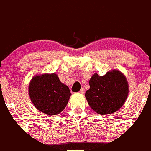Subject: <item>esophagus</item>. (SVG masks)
<instances>
[{"label":"esophagus","instance_id":"1","mask_svg":"<svg viewBox=\"0 0 151 151\" xmlns=\"http://www.w3.org/2000/svg\"><path fill=\"white\" fill-rule=\"evenodd\" d=\"M79 93H80V94H84V93H85V89L84 88H81V90H80Z\"/></svg>","mask_w":151,"mask_h":151}]
</instances>
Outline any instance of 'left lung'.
Segmentation results:
<instances>
[{
	"label": "left lung",
	"mask_w": 151,
	"mask_h": 151,
	"mask_svg": "<svg viewBox=\"0 0 151 151\" xmlns=\"http://www.w3.org/2000/svg\"><path fill=\"white\" fill-rule=\"evenodd\" d=\"M89 84L90 88L85 93V97L93 111L101 115L116 112L123 106L129 93L127 79L118 70L101 76L94 73Z\"/></svg>",
	"instance_id": "1"
}]
</instances>
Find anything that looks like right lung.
<instances>
[{
    "label": "right lung",
    "instance_id": "add662e5",
    "mask_svg": "<svg viewBox=\"0 0 151 151\" xmlns=\"http://www.w3.org/2000/svg\"><path fill=\"white\" fill-rule=\"evenodd\" d=\"M29 94L34 106L47 115H57L65 109L71 93L56 73L34 76L29 83Z\"/></svg>",
    "mask_w": 151,
    "mask_h": 151
}]
</instances>
